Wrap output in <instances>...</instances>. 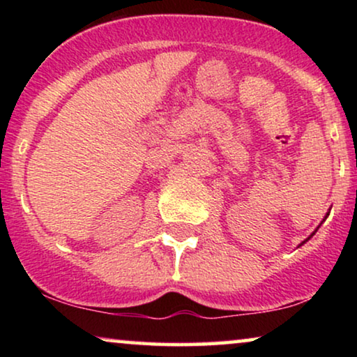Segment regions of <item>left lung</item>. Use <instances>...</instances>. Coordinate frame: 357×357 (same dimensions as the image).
Instances as JSON below:
<instances>
[{
    "instance_id": "obj_1",
    "label": "left lung",
    "mask_w": 357,
    "mask_h": 357,
    "mask_svg": "<svg viewBox=\"0 0 357 357\" xmlns=\"http://www.w3.org/2000/svg\"><path fill=\"white\" fill-rule=\"evenodd\" d=\"M328 214H330V211H328V213H326V214H325V218H324V221H321V222H325V219H326V218H328ZM321 222H320V224H321ZM319 227H320V226H319ZM319 227H317V229H315V231H314V232H312V234H310V236H309V237H307V238H305V241H304V242H301V243H299V247H302V245H304V243H305V242H307V241H309V238H312V236H314V234H315V232H317V231H319Z\"/></svg>"
}]
</instances>
